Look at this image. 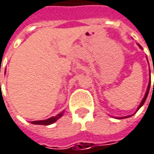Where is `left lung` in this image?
Segmentation results:
<instances>
[{"label": "left lung", "mask_w": 154, "mask_h": 154, "mask_svg": "<svg viewBox=\"0 0 154 154\" xmlns=\"http://www.w3.org/2000/svg\"><path fill=\"white\" fill-rule=\"evenodd\" d=\"M139 46L140 47V49H142V47L140 46V44H139ZM153 72H154V69H153ZM150 85H151V80H150L149 82V85H148V88H147V91H146V95L144 97V98H143V100H142V102H141V104H140V106H139V108H138V110L137 111H139V109H140V107L144 104L145 103V101H146V97H147V95H148V93H149V90H150ZM153 89H154V83H153ZM128 117H130V116H127V117H125V118H128ZM125 118H122V119H125Z\"/></svg>", "instance_id": "obj_1"}]
</instances>
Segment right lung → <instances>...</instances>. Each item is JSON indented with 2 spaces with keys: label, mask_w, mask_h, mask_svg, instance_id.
Wrapping results in <instances>:
<instances>
[{
  "label": "right lung",
  "mask_w": 154,
  "mask_h": 154,
  "mask_svg": "<svg viewBox=\"0 0 154 154\" xmlns=\"http://www.w3.org/2000/svg\"><path fill=\"white\" fill-rule=\"evenodd\" d=\"M63 112H60L59 114H57V116L55 117H52V118H50L46 120H40V121H32V124H35V125H51L53 123H55L58 119H60L62 116H63Z\"/></svg>",
  "instance_id": "add662e5"
}]
</instances>
